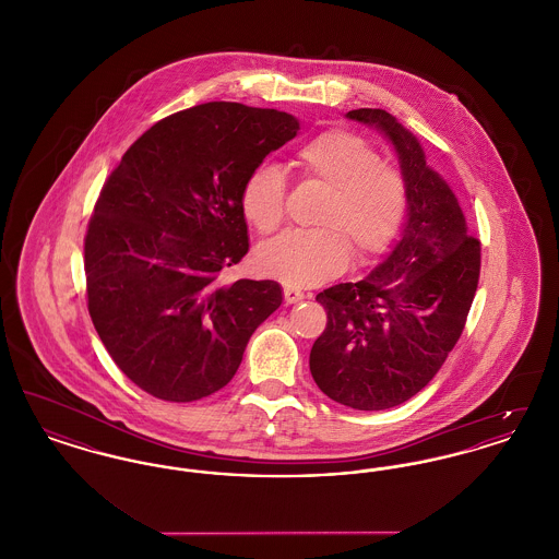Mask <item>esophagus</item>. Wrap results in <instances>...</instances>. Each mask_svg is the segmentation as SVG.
Instances as JSON below:
<instances>
[{
  "instance_id": "1",
  "label": "esophagus",
  "mask_w": 559,
  "mask_h": 559,
  "mask_svg": "<svg viewBox=\"0 0 559 559\" xmlns=\"http://www.w3.org/2000/svg\"><path fill=\"white\" fill-rule=\"evenodd\" d=\"M283 295H285V301H287V304H297V301H301V299L306 297V293L299 292V289H295V287H285Z\"/></svg>"
}]
</instances>
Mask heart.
Wrapping results in <instances>:
<instances>
[{"label": "heart", "mask_w": 559, "mask_h": 559, "mask_svg": "<svg viewBox=\"0 0 559 559\" xmlns=\"http://www.w3.org/2000/svg\"><path fill=\"white\" fill-rule=\"evenodd\" d=\"M295 165L301 180L326 190L317 230L287 233L264 245L258 266L285 285L310 287L346 270L349 258L369 264L390 249L408 212V182L396 165L383 163L360 133L329 130L306 142ZM287 178L272 163L258 165L240 190V210L262 235L281 228Z\"/></svg>", "instance_id": "heart-1"}]
</instances>
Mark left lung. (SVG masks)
I'll return each instance as SVG.
<instances>
[{
	"label": "left lung",
	"instance_id": "1",
	"mask_svg": "<svg viewBox=\"0 0 559 559\" xmlns=\"http://www.w3.org/2000/svg\"><path fill=\"white\" fill-rule=\"evenodd\" d=\"M347 117L379 128L396 146L408 222L367 278L317 295L326 326L310 352V371L329 399L383 411L421 392L459 342L478 289L479 239L413 133L383 108Z\"/></svg>",
	"mask_w": 559,
	"mask_h": 559
}]
</instances>
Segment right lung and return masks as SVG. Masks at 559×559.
I'll use <instances>...</instances> for the list:
<instances>
[{
  "label": "right lung",
  "mask_w": 559,
  "mask_h": 559,
  "mask_svg": "<svg viewBox=\"0 0 559 559\" xmlns=\"http://www.w3.org/2000/svg\"><path fill=\"white\" fill-rule=\"evenodd\" d=\"M297 130L274 108L207 103L157 121L110 171L83 240L87 310L115 365L146 394L212 396L283 304L274 281L219 276L249 251L247 176Z\"/></svg>",
  "instance_id": "add662e5"
}]
</instances>
